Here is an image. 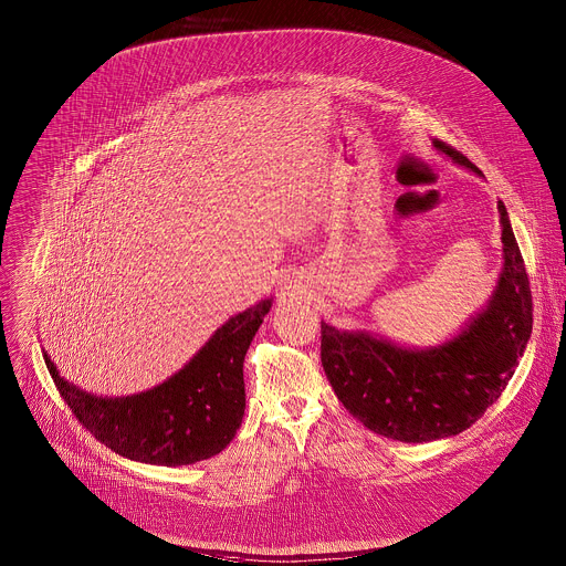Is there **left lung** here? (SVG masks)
<instances>
[{
  "label": "left lung",
  "mask_w": 566,
  "mask_h": 566,
  "mask_svg": "<svg viewBox=\"0 0 566 566\" xmlns=\"http://www.w3.org/2000/svg\"><path fill=\"white\" fill-rule=\"evenodd\" d=\"M433 146L481 175L449 144ZM503 269L481 308L452 339L411 349L369 333L322 322V365L343 407L369 431L422 444L459 436L499 400L532 337V291L525 262L499 201Z\"/></svg>",
  "instance_id": "1"
}]
</instances>
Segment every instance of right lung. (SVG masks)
Returning a JSON list of instances; mask_svg holds the SVG:
<instances>
[{"label": "right lung", "instance_id": "1", "mask_svg": "<svg viewBox=\"0 0 566 566\" xmlns=\"http://www.w3.org/2000/svg\"><path fill=\"white\" fill-rule=\"evenodd\" d=\"M273 297L233 315L161 385L122 398H103L61 378L43 352L52 380L76 420L112 451L153 465L210 459L233 440L244 416V354Z\"/></svg>", "mask_w": 566, "mask_h": 566}]
</instances>
